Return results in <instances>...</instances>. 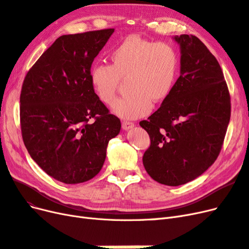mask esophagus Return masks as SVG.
Returning <instances> with one entry per match:
<instances>
[{"label": "esophagus", "mask_w": 249, "mask_h": 249, "mask_svg": "<svg viewBox=\"0 0 249 249\" xmlns=\"http://www.w3.org/2000/svg\"><path fill=\"white\" fill-rule=\"evenodd\" d=\"M134 127V124L132 122H128V121H123L122 122V128L123 130H129L131 128Z\"/></svg>", "instance_id": "obj_1"}]
</instances>
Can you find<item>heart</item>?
<instances>
[{
  "label": "heart",
  "mask_w": 249,
  "mask_h": 249,
  "mask_svg": "<svg viewBox=\"0 0 249 249\" xmlns=\"http://www.w3.org/2000/svg\"><path fill=\"white\" fill-rule=\"evenodd\" d=\"M111 65L95 64L90 82L106 104L114 101L121 78L126 91L111 107L120 118L134 120L147 116L154 102H163L172 93L179 71V54L167 42H155L138 35L124 38L110 53Z\"/></svg>",
  "instance_id": "heart-1"
}]
</instances>
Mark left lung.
I'll return each mask as SVG.
<instances>
[{"label":"left lung","instance_id":"left-lung-1","mask_svg":"<svg viewBox=\"0 0 249 249\" xmlns=\"http://www.w3.org/2000/svg\"><path fill=\"white\" fill-rule=\"evenodd\" d=\"M180 76L170 96L141 121L151 140L142 156L150 177L179 186L205 173L218 157L231 117L230 93L219 63L200 40L183 34Z\"/></svg>","mask_w":249,"mask_h":249}]
</instances>
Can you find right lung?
I'll return each instance as SVG.
<instances>
[{
    "label": "right lung",
    "mask_w": 249,
    "mask_h": 249,
    "mask_svg": "<svg viewBox=\"0 0 249 249\" xmlns=\"http://www.w3.org/2000/svg\"><path fill=\"white\" fill-rule=\"evenodd\" d=\"M115 29L63 35L34 64L20 93L22 140L32 159L53 179L77 184L102 168L119 118L95 94L94 59Z\"/></svg>",
    "instance_id": "obj_1"
}]
</instances>
